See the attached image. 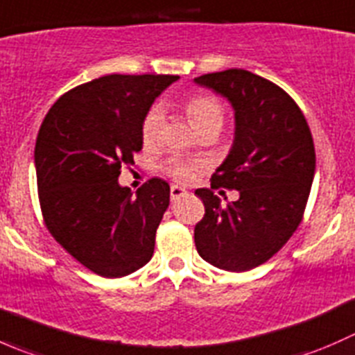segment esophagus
<instances>
[{"label": "esophagus", "mask_w": 355, "mask_h": 355, "mask_svg": "<svg viewBox=\"0 0 355 355\" xmlns=\"http://www.w3.org/2000/svg\"><path fill=\"white\" fill-rule=\"evenodd\" d=\"M187 192H185V189L178 187V185H171L170 187V199L171 200H178L182 198V196H185Z\"/></svg>", "instance_id": "obj_1"}]
</instances>
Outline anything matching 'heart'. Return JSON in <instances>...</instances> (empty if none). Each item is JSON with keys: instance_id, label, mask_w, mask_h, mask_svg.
I'll use <instances>...</instances> for the list:
<instances>
[{"instance_id": "1", "label": "heart", "mask_w": 355, "mask_h": 355, "mask_svg": "<svg viewBox=\"0 0 355 355\" xmlns=\"http://www.w3.org/2000/svg\"><path fill=\"white\" fill-rule=\"evenodd\" d=\"M184 110L187 113L189 120H191L192 127L196 130L204 132L209 128H218L220 130L223 127L225 121V110L220 99L213 94H191L184 101ZM161 125H163V108L159 105L151 106L148 113L142 118L141 125V139L144 146H155L159 139ZM206 164L200 159H182V157H173L168 159L163 164V171L170 178L180 184H189L194 180L196 177L204 171Z\"/></svg>"}]
</instances>
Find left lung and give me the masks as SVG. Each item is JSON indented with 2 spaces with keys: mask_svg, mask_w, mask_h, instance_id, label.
<instances>
[{
  "mask_svg": "<svg viewBox=\"0 0 355 355\" xmlns=\"http://www.w3.org/2000/svg\"><path fill=\"white\" fill-rule=\"evenodd\" d=\"M196 82L230 99L235 141L225 163L198 189L204 218L196 225L199 256L227 271H247L273 257L300 225L316 168L314 142L297 103L273 82L230 68ZM235 188L227 207L214 188Z\"/></svg>",
  "mask_w": 355,
  "mask_h": 355,
  "instance_id": "1",
  "label": "left lung"
}]
</instances>
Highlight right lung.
Wrapping results in <instances>:
<instances>
[{
	"instance_id": "add662e5",
	"label": "right lung",
	"mask_w": 355,
	"mask_h": 355,
	"mask_svg": "<svg viewBox=\"0 0 355 355\" xmlns=\"http://www.w3.org/2000/svg\"><path fill=\"white\" fill-rule=\"evenodd\" d=\"M177 75H105L65 92L42 120L35 175L42 220L82 266L105 278L149 263L170 185L151 178L137 194L118 185L142 149L149 106Z\"/></svg>"
}]
</instances>
